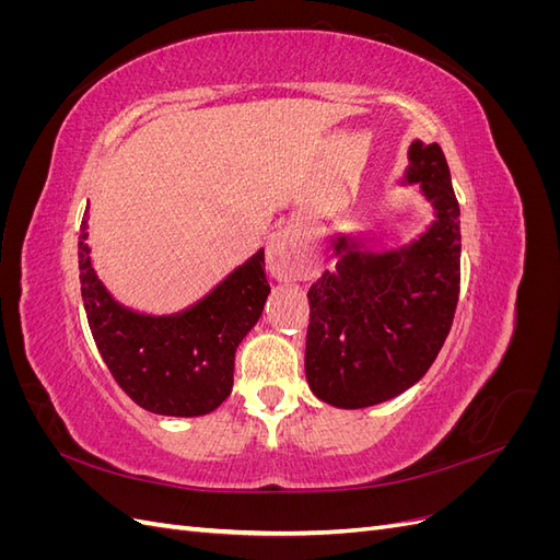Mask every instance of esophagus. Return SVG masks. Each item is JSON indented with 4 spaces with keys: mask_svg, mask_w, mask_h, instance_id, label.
I'll return each mask as SVG.
<instances>
[{
    "mask_svg": "<svg viewBox=\"0 0 560 560\" xmlns=\"http://www.w3.org/2000/svg\"><path fill=\"white\" fill-rule=\"evenodd\" d=\"M266 268L278 280L313 278L317 273L313 257L299 245L290 231H278L270 235L266 247Z\"/></svg>",
    "mask_w": 560,
    "mask_h": 560,
    "instance_id": "34e87169",
    "label": "esophagus"
}]
</instances>
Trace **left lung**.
I'll use <instances>...</instances> for the list:
<instances>
[{"label":"left lung","mask_w":560,"mask_h":560,"mask_svg":"<svg viewBox=\"0 0 560 560\" xmlns=\"http://www.w3.org/2000/svg\"><path fill=\"white\" fill-rule=\"evenodd\" d=\"M409 182H420L436 222L411 247L362 252L336 238V270L311 284L306 378L338 409L401 395L436 360L460 296V206L439 144L413 142Z\"/></svg>","instance_id":"obj_1"}]
</instances>
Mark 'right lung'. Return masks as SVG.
Listing matches in <instances>:
<instances>
[{"label":"right lung","mask_w":560,"mask_h":560,"mask_svg":"<svg viewBox=\"0 0 560 560\" xmlns=\"http://www.w3.org/2000/svg\"><path fill=\"white\" fill-rule=\"evenodd\" d=\"M86 214L79 229V278L89 327L114 381L161 416L214 411L233 387L235 348L261 317L270 284L264 249L235 268L198 306L173 317L126 311L93 273Z\"/></svg>","instance_id":"1"}]
</instances>
